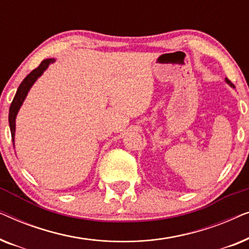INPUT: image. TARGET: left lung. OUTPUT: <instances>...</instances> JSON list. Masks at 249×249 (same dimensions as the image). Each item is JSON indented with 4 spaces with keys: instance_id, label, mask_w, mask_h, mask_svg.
<instances>
[{
    "instance_id": "8db88e82",
    "label": "left lung",
    "mask_w": 249,
    "mask_h": 249,
    "mask_svg": "<svg viewBox=\"0 0 249 249\" xmlns=\"http://www.w3.org/2000/svg\"><path fill=\"white\" fill-rule=\"evenodd\" d=\"M226 81H227V83H228V84H229V85H230V86H231V87H233V88H234V85H233L232 83H231V81H230L229 79H226Z\"/></svg>"
}]
</instances>
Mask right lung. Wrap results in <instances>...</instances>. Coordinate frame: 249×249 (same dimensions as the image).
<instances>
[{
  "mask_svg": "<svg viewBox=\"0 0 249 249\" xmlns=\"http://www.w3.org/2000/svg\"><path fill=\"white\" fill-rule=\"evenodd\" d=\"M54 59H46L43 60L42 63L39 64L36 69H34L32 72H30L28 76H27L25 79L22 80V83L20 84V86L17 90L15 95V98H13L11 105H10V111H9V124H10V130H11V137H12V142L15 145V131H16V118L17 114H18V111L20 107H21L23 101L28 94L30 87L33 86L34 83L37 80V78L40 77L43 74L44 71L47 69V67L50 66L51 63L54 62Z\"/></svg>",
  "mask_w": 249,
  "mask_h": 249,
  "instance_id": "obj_1",
  "label": "right lung"
}]
</instances>
